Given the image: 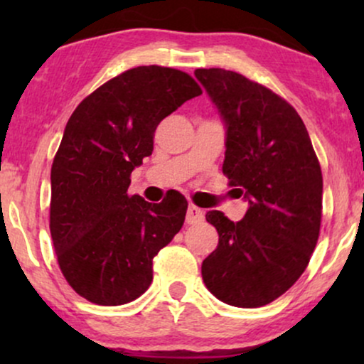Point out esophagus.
I'll return each instance as SVG.
<instances>
[{
    "label": "esophagus",
    "instance_id": "34e87169",
    "mask_svg": "<svg viewBox=\"0 0 364 364\" xmlns=\"http://www.w3.org/2000/svg\"><path fill=\"white\" fill-rule=\"evenodd\" d=\"M186 220H187V223H191V225H192V223L202 222L203 220V210L192 203V205H188V208H187Z\"/></svg>",
    "mask_w": 364,
    "mask_h": 364
}]
</instances>
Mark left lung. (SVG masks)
Instances as JSON below:
<instances>
[{
	"instance_id": "left-lung-1",
	"label": "left lung",
	"mask_w": 364,
	"mask_h": 364,
	"mask_svg": "<svg viewBox=\"0 0 364 364\" xmlns=\"http://www.w3.org/2000/svg\"><path fill=\"white\" fill-rule=\"evenodd\" d=\"M193 74L225 124L222 171L248 202L240 222L207 212L218 245L202 263L203 283L227 305H268L301 277L316 247L320 162L305 124L285 99L225 69Z\"/></svg>"
}]
</instances>
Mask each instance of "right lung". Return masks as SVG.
I'll return each instance as SVG.
<instances>
[{
	"mask_svg": "<svg viewBox=\"0 0 364 364\" xmlns=\"http://www.w3.org/2000/svg\"><path fill=\"white\" fill-rule=\"evenodd\" d=\"M202 89L187 73L139 66L84 99L69 117L51 167V230L64 278L91 303L117 306L152 283V260L186 220L187 200L129 196L151 156L159 122Z\"/></svg>",
	"mask_w": 364,
	"mask_h": 364,
	"instance_id": "obj_1",
	"label": "right lung"
}]
</instances>
